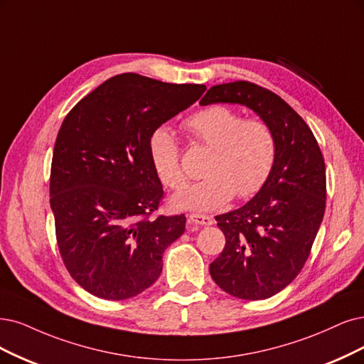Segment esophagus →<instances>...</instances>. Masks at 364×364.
Instances as JSON below:
<instances>
[{
	"label": "esophagus",
	"mask_w": 364,
	"mask_h": 364,
	"mask_svg": "<svg viewBox=\"0 0 364 364\" xmlns=\"http://www.w3.org/2000/svg\"><path fill=\"white\" fill-rule=\"evenodd\" d=\"M189 223L192 225H199V226H208V225H213V218L210 216H205V214H191L189 216Z\"/></svg>",
	"instance_id": "esophagus-1"
}]
</instances>
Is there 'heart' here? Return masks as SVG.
I'll return each instance as SVG.
<instances>
[{"instance_id":"b5f03b06","label":"heart","mask_w":364,"mask_h":364,"mask_svg":"<svg viewBox=\"0 0 364 364\" xmlns=\"http://www.w3.org/2000/svg\"><path fill=\"white\" fill-rule=\"evenodd\" d=\"M191 138L211 148L204 171L205 180L173 198L183 210L211 211L226 205L232 196L247 199L257 195L273 172L277 142L265 121L245 119L225 105L204 107L184 121ZM148 153L160 181L171 191H181L187 183L180 165V150L173 134L156 129L148 139Z\"/></svg>"}]
</instances>
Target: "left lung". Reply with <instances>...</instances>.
I'll return each instance as SVG.
<instances>
[{
    "label": "left lung",
    "instance_id": "8db88e82",
    "mask_svg": "<svg viewBox=\"0 0 364 364\" xmlns=\"http://www.w3.org/2000/svg\"><path fill=\"white\" fill-rule=\"evenodd\" d=\"M238 103L272 127L277 142L270 178L249 203L216 216L226 238L210 274L243 300H265L304 267L326 211V164L312 130L273 91L247 80L211 87L199 102Z\"/></svg>",
    "mask_w": 364,
    "mask_h": 364
}]
</instances>
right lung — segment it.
<instances>
[{
	"instance_id": "obj_1",
	"label": "right lung",
	"mask_w": 364,
	"mask_h": 364,
	"mask_svg": "<svg viewBox=\"0 0 364 364\" xmlns=\"http://www.w3.org/2000/svg\"><path fill=\"white\" fill-rule=\"evenodd\" d=\"M199 84L117 75L65 115L53 146L50 208L67 272L90 294L126 300L151 287L186 216L150 219L164 198L148 139L193 105Z\"/></svg>"
}]
</instances>
